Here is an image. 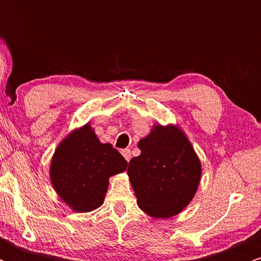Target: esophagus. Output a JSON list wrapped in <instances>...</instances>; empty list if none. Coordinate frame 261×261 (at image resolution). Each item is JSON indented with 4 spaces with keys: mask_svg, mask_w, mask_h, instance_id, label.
Instances as JSON below:
<instances>
[{
    "mask_svg": "<svg viewBox=\"0 0 261 261\" xmlns=\"http://www.w3.org/2000/svg\"><path fill=\"white\" fill-rule=\"evenodd\" d=\"M121 153H122V155H124L125 157V160H126L127 162L131 160V151L128 148H125V149H122L121 151Z\"/></svg>",
    "mask_w": 261,
    "mask_h": 261,
    "instance_id": "obj_1",
    "label": "esophagus"
}]
</instances>
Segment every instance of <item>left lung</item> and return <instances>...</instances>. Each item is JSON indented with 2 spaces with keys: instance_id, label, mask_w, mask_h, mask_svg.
I'll list each match as a JSON object with an SVG mask.
<instances>
[{
  "instance_id": "left-lung-1",
  "label": "left lung",
  "mask_w": 261,
  "mask_h": 261,
  "mask_svg": "<svg viewBox=\"0 0 261 261\" xmlns=\"http://www.w3.org/2000/svg\"><path fill=\"white\" fill-rule=\"evenodd\" d=\"M139 148L141 154L127 167L139 207L155 218L178 215L193 200L201 176L193 146L174 125H155Z\"/></svg>"
}]
</instances>
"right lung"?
<instances>
[{
    "label": "right lung",
    "mask_w": 261,
    "mask_h": 261,
    "mask_svg": "<svg viewBox=\"0 0 261 261\" xmlns=\"http://www.w3.org/2000/svg\"><path fill=\"white\" fill-rule=\"evenodd\" d=\"M126 167V160L110 143H100L91 125L86 124L58 146L50 178L71 208L88 212L103 205L109 178Z\"/></svg>",
    "instance_id": "right-lung-1"
}]
</instances>
